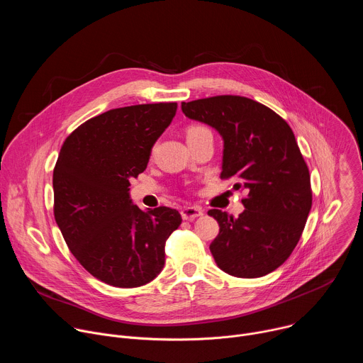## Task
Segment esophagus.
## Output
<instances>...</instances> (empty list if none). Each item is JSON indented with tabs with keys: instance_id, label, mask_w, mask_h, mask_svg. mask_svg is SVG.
<instances>
[{
	"instance_id": "esophagus-1",
	"label": "esophagus",
	"mask_w": 363,
	"mask_h": 363,
	"mask_svg": "<svg viewBox=\"0 0 363 363\" xmlns=\"http://www.w3.org/2000/svg\"><path fill=\"white\" fill-rule=\"evenodd\" d=\"M203 214V210L201 208V206H196V205H189V206H184V208L181 210V216L184 220H195L196 217H201Z\"/></svg>"
}]
</instances>
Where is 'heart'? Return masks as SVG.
<instances>
[{
	"label": "heart",
	"mask_w": 363,
	"mask_h": 363,
	"mask_svg": "<svg viewBox=\"0 0 363 363\" xmlns=\"http://www.w3.org/2000/svg\"><path fill=\"white\" fill-rule=\"evenodd\" d=\"M211 133L208 128H205L202 125H191L188 129H186V139H196L199 136H203V135H208Z\"/></svg>",
	"instance_id": "heart-1"
}]
</instances>
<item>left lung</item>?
I'll return each instance as SVG.
<instances>
[{
  "label": "left lung",
  "instance_id": "8db88e82",
  "mask_svg": "<svg viewBox=\"0 0 363 363\" xmlns=\"http://www.w3.org/2000/svg\"><path fill=\"white\" fill-rule=\"evenodd\" d=\"M186 118L213 126L224 139L221 179L235 178L245 210L208 216L220 224L210 250L217 266L241 279L280 267L297 245L312 208L308 168L287 122L242 96L182 101Z\"/></svg>",
  "mask_w": 363,
  "mask_h": 363
}]
</instances>
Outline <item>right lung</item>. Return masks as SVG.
<instances>
[{"label": "right lung", "mask_w": 363, "mask_h": 363, "mask_svg": "<svg viewBox=\"0 0 363 363\" xmlns=\"http://www.w3.org/2000/svg\"><path fill=\"white\" fill-rule=\"evenodd\" d=\"M178 105L150 103L94 116L65 140L53 171L55 218L77 262L113 287H139L165 264V242L181 225L177 210L142 211L130 178L146 169L153 143Z\"/></svg>", "instance_id": "right-lung-1"}]
</instances>
